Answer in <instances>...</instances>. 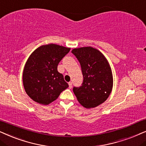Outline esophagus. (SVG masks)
I'll return each mask as SVG.
<instances>
[{
    "label": "esophagus",
    "instance_id": "esophagus-1",
    "mask_svg": "<svg viewBox=\"0 0 146 146\" xmlns=\"http://www.w3.org/2000/svg\"><path fill=\"white\" fill-rule=\"evenodd\" d=\"M69 87L70 89L72 88V87H73V85H72V82H69Z\"/></svg>",
    "mask_w": 146,
    "mask_h": 146
}]
</instances>
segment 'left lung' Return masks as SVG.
<instances>
[{"mask_svg": "<svg viewBox=\"0 0 146 146\" xmlns=\"http://www.w3.org/2000/svg\"><path fill=\"white\" fill-rule=\"evenodd\" d=\"M71 53L81 65L83 81L73 90L78 102L85 108H93L106 102L111 92L113 76L106 58L91 46L74 48Z\"/></svg>", "mask_w": 146, "mask_h": 146, "instance_id": "1", "label": "left lung"}]
</instances>
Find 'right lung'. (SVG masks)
<instances>
[{
	"mask_svg": "<svg viewBox=\"0 0 146 146\" xmlns=\"http://www.w3.org/2000/svg\"><path fill=\"white\" fill-rule=\"evenodd\" d=\"M70 48L55 44L40 46L30 55L25 64L23 82L27 94L35 102L48 105L69 87L57 66Z\"/></svg>",
	"mask_w": 146,
	"mask_h": 146,
	"instance_id": "right-lung-1",
	"label": "right lung"
}]
</instances>
